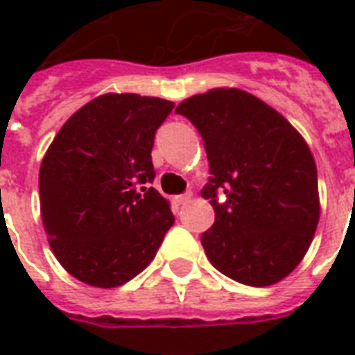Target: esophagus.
<instances>
[{"label": "esophagus", "mask_w": 355, "mask_h": 355, "mask_svg": "<svg viewBox=\"0 0 355 355\" xmlns=\"http://www.w3.org/2000/svg\"><path fill=\"white\" fill-rule=\"evenodd\" d=\"M175 200H177L178 205H188L189 200H191V193H182V195H177V197H175Z\"/></svg>", "instance_id": "obj_1"}]
</instances>
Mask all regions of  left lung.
Wrapping results in <instances>:
<instances>
[{"label":"left lung","mask_w":355,"mask_h":355,"mask_svg":"<svg viewBox=\"0 0 355 355\" xmlns=\"http://www.w3.org/2000/svg\"><path fill=\"white\" fill-rule=\"evenodd\" d=\"M175 112L197 127L210 162L202 195L216 223L200 237L210 263L245 286L284 280L308 252L320 217L306 139L275 108L237 88L191 96Z\"/></svg>","instance_id":"obj_1"}]
</instances>
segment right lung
Returning a JSON list of instances; mask_svg holds the SVG:
<instances>
[{
  "instance_id": "right-lung-1",
  "label": "right lung",
  "mask_w": 355,
  "mask_h": 355,
  "mask_svg": "<svg viewBox=\"0 0 355 355\" xmlns=\"http://www.w3.org/2000/svg\"><path fill=\"white\" fill-rule=\"evenodd\" d=\"M175 103L103 94L64 123L38 175L40 216L55 258L77 280L110 289L132 280L175 223L155 188L150 150Z\"/></svg>"
}]
</instances>
